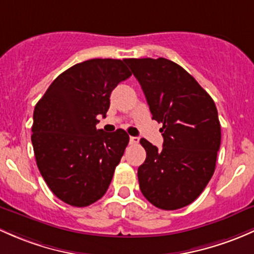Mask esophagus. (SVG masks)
I'll return each instance as SVG.
<instances>
[{
	"mask_svg": "<svg viewBox=\"0 0 254 254\" xmlns=\"http://www.w3.org/2000/svg\"><path fill=\"white\" fill-rule=\"evenodd\" d=\"M138 140H140V138L136 137V136H130V143H131V145H136V143H138Z\"/></svg>",
	"mask_w": 254,
	"mask_h": 254,
	"instance_id": "esophagus-1",
	"label": "esophagus"
}]
</instances>
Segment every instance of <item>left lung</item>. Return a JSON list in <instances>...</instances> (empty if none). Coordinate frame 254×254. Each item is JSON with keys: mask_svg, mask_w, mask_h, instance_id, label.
I'll use <instances>...</instances> for the list:
<instances>
[{"mask_svg": "<svg viewBox=\"0 0 254 254\" xmlns=\"http://www.w3.org/2000/svg\"><path fill=\"white\" fill-rule=\"evenodd\" d=\"M124 62L140 82L152 113L163 124V148L141 138L146 161L138 167L140 190L164 210L189 205L214 174L221 131L214 101L183 66L165 58Z\"/></svg>", "mask_w": 254, "mask_h": 254, "instance_id": "obj_1", "label": "left lung"}]
</instances>
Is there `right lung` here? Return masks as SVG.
Returning a JSON list of instances; mask_svg holds the SVG:
<instances>
[{
  "label": "right lung",
  "mask_w": 254,
  "mask_h": 254,
  "mask_svg": "<svg viewBox=\"0 0 254 254\" xmlns=\"http://www.w3.org/2000/svg\"><path fill=\"white\" fill-rule=\"evenodd\" d=\"M131 73L124 61L96 58L66 69L36 103L31 142L37 168L64 203L86 207L101 198L113 178L129 135L96 129L111 93Z\"/></svg>",
  "instance_id": "1"
}]
</instances>
